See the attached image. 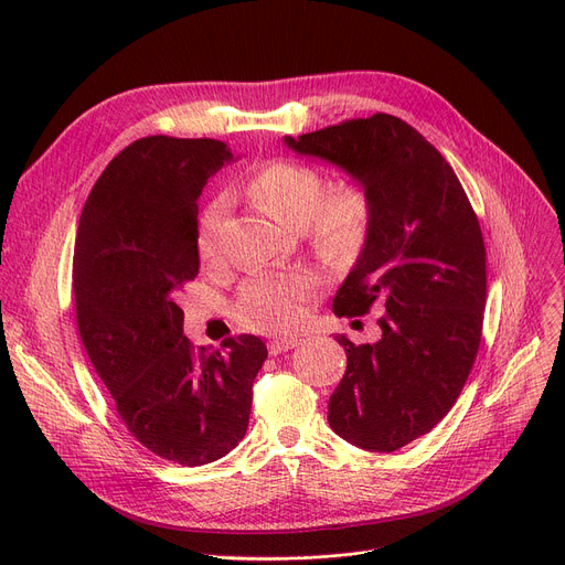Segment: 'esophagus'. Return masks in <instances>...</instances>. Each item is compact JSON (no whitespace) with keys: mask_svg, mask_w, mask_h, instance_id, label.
<instances>
[{"mask_svg":"<svg viewBox=\"0 0 565 565\" xmlns=\"http://www.w3.org/2000/svg\"><path fill=\"white\" fill-rule=\"evenodd\" d=\"M298 345H300L298 339H275V341H270V352L273 354H281V352L292 350V348H298Z\"/></svg>","mask_w":565,"mask_h":565,"instance_id":"1","label":"esophagus"}]
</instances>
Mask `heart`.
Listing matches in <instances>:
<instances>
[{"instance_id": "obj_1", "label": "heart", "mask_w": 565, "mask_h": 565, "mask_svg": "<svg viewBox=\"0 0 565 565\" xmlns=\"http://www.w3.org/2000/svg\"><path fill=\"white\" fill-rule=\"evenodd\" d=\"M245 192L279 224L302 231L311 247L332 263L352 260L369 241L373 199L354 175L328 183L311 164L270 160L249 173ZM224 220V199H215L201 215L196 245L205 263L220 260ZM313 290L316 279L309 273L254 275L241 290L237 316L252 330L286 332L305 318Z\"/></svg>"}]
</instances>
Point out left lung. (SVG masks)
<instances>
[{"label": "left lung", "mask_w": 565, "mask_h": 565, "mask_svg": "<svg viewBox=\"0 0 565 565\" xmlns=\"http://www.w3.org/2000/svg\"><path fill=\"white\" fill-rule=\"evenodd\" d=\"M284 141L371 192L369 241L332 309L350 318L380 302L382 334L362 345L337 334L348 366L328 422L354 447L392 454L447 417L477 360L488 292L477 213L451 164L392 114Z\"/></svg>", "instance_id": "1"}]
</instances>
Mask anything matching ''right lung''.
<instances>
[{"mask_svg":"<svg viewBox=\"0 0 565 565\" xmlns=\"http://www.w3.org/2000/svg\"><path fill=\"white\" fill-rule=\"evenodd\" d=\"M233 153L217 139H137L100 173L77 226V330L137 441L199 467L247 433L252 384L267 348L258 337L224 352L183 337L175 295L199 275V196Z\"/></svg>","mask_w":565,"mask_h":565,"instance_id":"1","label":"right lung"}]
</instances>
